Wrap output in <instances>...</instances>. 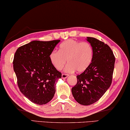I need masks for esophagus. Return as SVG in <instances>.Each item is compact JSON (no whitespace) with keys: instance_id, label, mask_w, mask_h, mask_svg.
I'll return each instance as SVG.
<instances>
[{"instance_id":"obj_1","label":"esophagus","mask_w":130,"mask_h":130,"mask_svg":"<svg viewBox=\"0 0 130 130\" xmlns=\"http://www.w3.org/2000/svg\"><path fill=\"white\" fill-rule=\"evenodd\" d=\"M68 76H69V74H62V75H61V78H62L63 79H66V78H67Z\"/></svg>"}]
</instances>
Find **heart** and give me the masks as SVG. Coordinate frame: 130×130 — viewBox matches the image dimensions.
I'll return each mask as SVG.
<instances>
[{
  "instance_id": "1",
  "label": "heart",
  "mask_w": 130,
  "mask_h": 130,
  "mask_svg": "<svg viewBox=\"0 0 130 130\" xmlns=\"http://www.w3.org/2000/svg\"><path fill=\"white\" fill-rule=\"evenodd\" d=\"M93 55V49L90 43L70 39L60 44L59 51H53L51 53L50 60L57 70L62 69L67 60L69 64L66 67V71L70 73L75 70L77 73H83L90 66Z\"/></svg>"
}]
</instances>
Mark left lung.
Returning a JSON list of instances; mask_svg holds the SVG:
<instances>
[{
    "label": "left lung",
    "mask_w": 130,
    "mask_h": 130,
    "mask_svg": "<svg viewBox=\"0 0 130 130\" xmlns=\"http://www.w3.org/2000/svg\"><path fill=\"white\" fill-rule=\"evenodd\" d=\"M93 49V59L86 71L76 76L77 83L71 89L75 100L83 105L97 102L110 86L115 57L110 48L104 42L87 37Z\"/></svg>",
    "instance_id": "obj_1"
}]
</instances>
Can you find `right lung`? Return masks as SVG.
Wrapping results in <instances>:
<instances>
[{
	"instance_id": "obj_1",
	"label": "right lung",
	"mask_w": 130,
	"mask_h": 130,
	"mask_svg": "<svg viewBox=\"0 0 130 130\" xmlns=\"http://www.w3.org/2000/svg\"><path fill=\"white\" fill-rule=\"evenodd\" d=\"M60 40L33 41L19 47L15 53L13 67L21 92L32 103L43 105L55 93L56 82L61 73L55 69L50 55Z\"/></svg>"
}]
</instances>
